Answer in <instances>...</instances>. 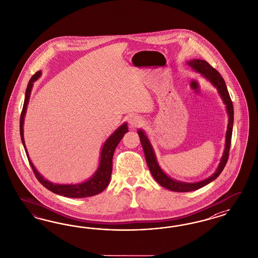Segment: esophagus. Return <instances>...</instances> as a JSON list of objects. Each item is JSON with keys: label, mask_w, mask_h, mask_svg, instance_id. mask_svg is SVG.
Returning <instances> with one entry per match:
<instances>
[{"label": "esophagus", "mask_w": 258, "mask_h": 258, "mask_svg": "<svg viewBox=\"0 0 258 258\" xmlns=\"http://www.w3.org/2000/svg\"><path fill=\"white\" fill-rule=\"evenodd\" d=\"M128 122H129L130 127L138 128V127H140L143 123V119H142V116L135 115V116H131L129 117Z\"/></svg>", "instance_id": "esophagus-1"}]
</instances>
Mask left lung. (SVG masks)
I'll use <instances>...</instances> for the list:
<instances>
[{
    "instance_id": "1",
    "label": "left lung",
    "mask_w": 258,
    "mask_h": 258,
    "mask_svg": "<svg viewBox=\"0 0 258 258\" xmlns=\"http://www.w3.org/2000/svg\"><path fill=\"white\" fill-rule=\"evenodd\" d=\"M189 67H191L192 69H195L196 71L200 72L201 75L205 77L210 83H212L219 93L221 99L223 100L226 109H227V113L229 116V121H228V128H227V132H226V142H225V149L223 156L220 159V163L217 167L216 172L209 176L208 178L200 181V182L187 183L181 182L178 180H175L171 178L160 169V167L158 165V160L156 158L154 149L150 143L148 138L146 137L145 133L142 131V129H140L138 131V134L140 136L141 142H142V148L144 151V156L146 158V162L147 165L149 167L150 172L153 175V177L156 179V181L161 185L162 187L166 188L170 191H196L198 189H200L204 186H206L207 184L212 182L213 180H215L218 175L221 174V172L223 171L225 165L228 161L229 158V152H230V147H231V140H232V134H233V106L232 100L230 98L229 92L227 89L226 83H225L224 79L219 74L218 71H216L214 67H211L206 60L203 59H191L189 61L186 62Z\"/></svg>"
}]
</instances>
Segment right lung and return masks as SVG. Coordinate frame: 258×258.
<instances>
[{"label":"right lung","mask_w":258,"mask_h":258,"mask_svg":"<svg viewBox=\"0 0 258 258\" xmlns=\"http://www.w3.org/2000/svg\"><path fill=\"white\" fill-rule=\"evenodd\" d=\"M42 75L41 71H38L36 74H34L29 83L27 84V88L25 91V102L22 110V114L20 117V134H21V140L23 142V145L25 147V153L28 158V161L30 163V166L33 170L34 175L37 177V179L40 181L42 186H44L49 191H53L59 196H63L67 198L71 199H83L93 197L103 191L110 182L111 174H112V159L114 156V152L116 150L117 144L121 141L125 133L128 132V126L125 122L120 125L114 133L112 134L106 142H104L102 149L100 152V165L98 167L96 173L90 177L88 180L83 183L78 184H56L52 183L44 179L43 176L40 175V173L36 170L33 163L31 162L27 150L25 147V138H24V121H25V115L26 113L27 104L30 98L31 90L33 87L34 82H36L40 76Z\"/></svg>","instance_id":"add662e5"}]
</instances>
